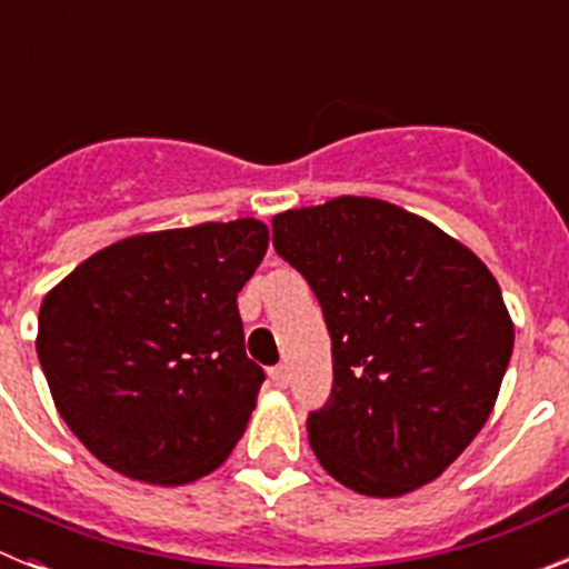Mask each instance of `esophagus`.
<instances>
[{"mask_svg": "<svg viewBox=\"0 0 569 569\" xmlns=\"http://www.w3.org/2000/svg\"><path fill=\"white\" fill-rule=\"evenodd\" d=\"M270 381H273V387H279V390H284V387H288V367L284 365H276V367H270Z\"/></svg>", "mask_w": 569, "mask_h": 569, "instance_id": "1", "label": "esophagus"}]
</instances>
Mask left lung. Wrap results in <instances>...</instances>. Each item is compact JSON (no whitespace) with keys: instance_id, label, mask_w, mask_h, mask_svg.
<instances>
[{"instance_id":"1","label":"left lung","mask_w":569,"mask_h":569,"mask_svg":"<svg viewBox=\"0 0 569 569\" xmlns=\"http://www.w3.org/2000/svg\"><path fill=\"white\" fill-rule=\"evenodd\" d=\"M273 248L330 333L333 385L308 416L316 459L379 499L433 481L485 427L510 365L499 281L436 224L365 196L279 213Z\"/></svg>"}]
</instances>
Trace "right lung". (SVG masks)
<instances>
[{
	"label": "right lung",
	"instance_id": "add662e5",
	"mask_svg": "<svg viewBox=\"0 0 569 569\" xmlns=\"http://www.w3.org/2000/svg\"><path fill=\"white\" fill-rule=\"evenodd\" d=\"M264 250L256 219L130 236L44 296L39 365L102 465L184 485L228 459L264 381L236 308Z\"/></svg>",
	"mask_w": 569,
	"mask_h": 569
}]
</instances>
